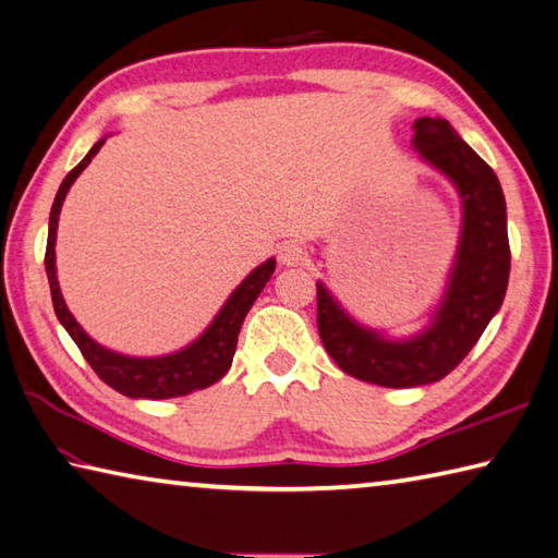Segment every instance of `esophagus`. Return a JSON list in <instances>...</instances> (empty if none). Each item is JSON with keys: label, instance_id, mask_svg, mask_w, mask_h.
I'll use <instances>...</instances> for the list:
<instances>
[{"label": "esophagus", "instance_id": "esophagus-1", "mask_svg": "<svg viewBox=\"0 0 558 558\" xmlns=\"http://www.w3.org/2000/svg\"><path fill=\"white\" fill-rule=\"evenodd\" d=\"M307 260V251H304L300 244L288 242L280 248V264L282 266H302Z\"/></svg>", "mask_w": 558, "mask_h": 558}]
</instances>
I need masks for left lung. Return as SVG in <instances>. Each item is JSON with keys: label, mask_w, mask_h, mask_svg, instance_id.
I'll list each match as a JSON object with an SVG mask.
<instances>
[{"label": "left lung", "mask_w": 558, "mask_h": 558, "mask_svg": "<svg viewBox=\"0 0 558 558\" xmlns=\"http://www.w3.org/2000/svg\"><path fill=\"white\" fill-rule=\"evenodd\" d=\"M413 147L462 198L460 244L433 322L421 333L395 341L357 324L324 282H316V326L326 353L351 377L391 389L450 375L500 310L510 276L506 198L494 169L442 118H418Z\"/></svg>", "instance_id": "8db88e82"}]
</instances>
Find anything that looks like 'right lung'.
Instances as JSON below:
<instances>
[{
	"label": "right lung",
	"instance_id": "1",
	"mask_svg": "<svg viewBox=\"0 0 558 558\" xmlns=\"http://www.w3.org/2000/svg\"><path fill=\"white\" fill-rule=\"evenodd\" d=\"M104 142L106 137L98 140L96 145L86 151V157L76 163L68 177H64L58 195H54L46 246V272L50 282L52 307L60 324L68 329L72 341L82 351L86 363L94 367V373L101 377L108 387H113L120 395L130 399L185 397L195 389H205L215 385V381H220L227 375V369L232 367L236 338L239 331H242L244 316L248 314L251 304L256 302L260 290L266 288L272 270H276V258H268L266 264L251 270L242 280V286L229 294V300L225 302V307L217 312L213 324L207 326L191 345H185L183 351L161 357H130L123 353L108 351L101 343H96L94 338L76 324V319L68 310V304L62 300L58 268H54V239H58V217L62 210L64 195H68L70 185L76 181V177L89 167V161L96 157V151L104 147Z\"/></svg>",
	"mask_w": 558,
	"mask_h": 558
}]
</instances>
